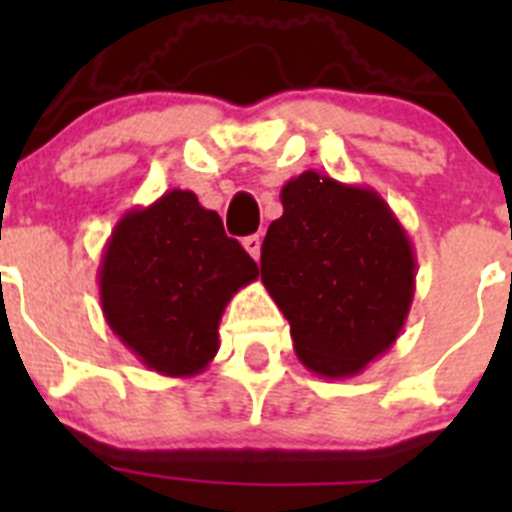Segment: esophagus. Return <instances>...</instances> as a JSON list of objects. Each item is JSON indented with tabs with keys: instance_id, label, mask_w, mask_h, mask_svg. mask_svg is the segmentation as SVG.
<instances>
[{
	"instance_id": "34e87169",
	"label": "esophagus",
	"mask_w": 512,
	"mask_h": 512,
	"mask_svg": "<svg viewBox=\"0 0 512 512\" xmlns=\"http://www.w3.org/2000/svg\"><path fill=\"white\" fill-rule=\"evenodd\" d=\"M243 248L251 253L253 259L259 261V256H261V238H259V235H248V238H243Z\"/></svg>"
}]
</instances>
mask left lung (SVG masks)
<instances>
[{
  "mask_svg": "<svg viewBox=\"0 0 512 512\" xmlns=\"http://www.w3.org/2000/svg\"><path fill=\"white\" fill-rule=\"evenodd\" d=\"M261 246L269 289L312 374L348 379L387 351L415 295V251L382 194L302 171Z\"/></svg>",
  "mask_w": 512,
  "mask_h": 512,
  "instance_id": "8db88e82",
  "label": "left lung"
}]
</instances>
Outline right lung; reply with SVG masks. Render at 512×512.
<instances>
[{"label":"right lung","mask_w":512,"mask_h":512,"mask_svg":"<svg viewBox=\"0 0 512 512\" xmlns=\"http://www.w3.org/2000/svg\"><path fill=\"white\" fill-rule=\"evenodd\" d=\"M97 277L104 320L140 364L194 377L215 359L225 307L259 266L197 194L169 189L117 220Z\"/></svg>","instance_id":"1"}]
</instances>
